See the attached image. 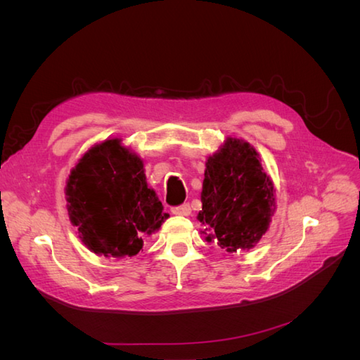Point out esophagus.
<instances>
[{
    "mask_svg": "<svg viewBox=\"0 0 360 360\" xmlns=\"http://www.w3.org/2000/svg\"><path fill=\"white\" fill-rule=\"evenodd\" d=\"M171 212L174 214H177V216H191L192 209H191L189 204H183V205H179V207H172Z\"/></svg>",
    "mask_w": 360,
    "mask_h": 360,
    "instance_id": "esophagus-1",
    "label": "esophagus"
}]
</instances>
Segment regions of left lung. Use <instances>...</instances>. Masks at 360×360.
Segmentation results:
<instances>
[{
  "label": "left lung",
  "mask_w": 360,
  "mask_h": 360,
  "mask_svg": "<svg viewBox=\"0 0 360 360\" xmlns=\"http://www.w3.org/2000/svg\"><path fill=\"white\" fill-rule=\"evenodd\" d=\"M202 209L197 219L204 240L226 252L252 249L276 210V189L258 151L245 139L228 136L205 160Z\"/></svg>",
  "instance_id": "obj_1"
}]
</instances>
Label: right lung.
<instances>
[{
  "label": "right lung",
  "mask_w": 360,
  "mask_h": 360,
  "mask_svg": "<svg viewBox=\"0 0 360 360\" xmlns=\"http://www.w3.org/2000/svg\"><path fill=\"white\" fill-rule=\"evenodd\" d=\"M144 171V160L120 138L94 144L72 168L64 192L69 219L91 252L134 257L169 217Z\"/></svg>",
  "instance_id": "1"
}]
</instances>
